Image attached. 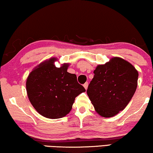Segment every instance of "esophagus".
Returning a JSON list of instances; mask_svg holds the SVG:
<instances>
[{
  "instance_id": "1",
  "label": "esophagus",
  "mask_w": 153,
  "mask_h": 153,
  "mask_svg": "<svg viewBox=\"0 0 153 153\" xmlns=\"http://www.w3.org/2000/svg\"><path fill=\"white\" fill-rule=\"evenodd\" d=\"M84 87L85 88V89H87V87H88V82H85V84H84Z\"/></svg>"
}]
</instances>
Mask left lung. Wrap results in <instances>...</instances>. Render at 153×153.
Masks as SVG:
<instances>
[{"mask_svg":"<svg viewBox=\"0 0 153 153\" xmlns=\"http://www.w3.org/2000/svg\"><path fill=\"white\" fill-rule=\"evenodd\" d=\"M87 90L96 111L109 118L123 110L134 96L137 87L138 71L130 63L114 57L98 65Z\"/></svg>","mask_w":153,"mask_h":153,"instance_id":"8db88e82","label":"left lung"}]
</instances>
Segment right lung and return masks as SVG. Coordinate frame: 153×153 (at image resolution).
I'll list each match as a JSON object with an SVG mask.
<instances>
[{
  "instance_id": "right-lung-1",
  "label": "right lung",
  "mask_w": 153,
  "mask_h": 153,
  "mask_svg": "<svg viewBox=\"0 0 153 153\" xmlns=\"http://www.w3.org/2000/svg\"><path fill=\"white\" fill-rule=\"evenodd\" d=\"M55 58L42 62L30 74L26 81L31 104L43 117L59 119L70 112L75 98L85 91L76 74L67 72L68 64L56 67Z\"/></svg>"
}]
</instances>
